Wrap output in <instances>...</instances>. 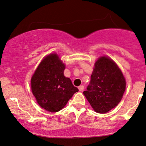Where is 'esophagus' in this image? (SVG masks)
I'll return each instance as SVG.
<instances>
[{
	"instance_id": "1",
	"label": "esophagus",
	"mask_w": 146,
	"mask_h": 146,
	"mask_svg": "<svg viewBox=\"0 0 146 146\" xmlns=\"http://www.w3.org/2000/svg\"><path fill=\"white\" fill-rule=\"evenodd\" d=\"M78 89L80 91H83L84 89V86H80L78 87Z\"/></svg>"
}]
</instances>
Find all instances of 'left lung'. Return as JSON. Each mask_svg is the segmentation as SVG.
<instances>
[{
	"label": "left lung",
	"instance_id": "1",
	"mask_svg": "<svg viewBox=\"0 0 146 146\" xmlns=\"http://www.w3.org/2000/svg\"><path fill=\"white\" fill-rule=\"evenodd\" d=\"M126 89V80L114 61L107 56L94 63L87 90L83 92L93 110L105 113L117 106Z\"/></svg>",
	"mask_w": 146,
	"mask_h": 146
}]
</instances>
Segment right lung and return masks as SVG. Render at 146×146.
I'll return each mask as SVG.
<instances>
[{
  "label": "right lung",
  "mask_w": 146,
  "mask_h": 146,
  "mask_svg": "<svg viewBox=\"0 0 146 146\" xmlns=\"http://www.w3.org/2000/svg\"><path fill=\"white\" fill-rule=\"evenodd\" d=\"M65 65L56 53L43 58L31 78V90L40 107L47 111H59L78 92L64 75Z\"/></svg>",
  "instance_id": "add662e5"
}]
</instances>
